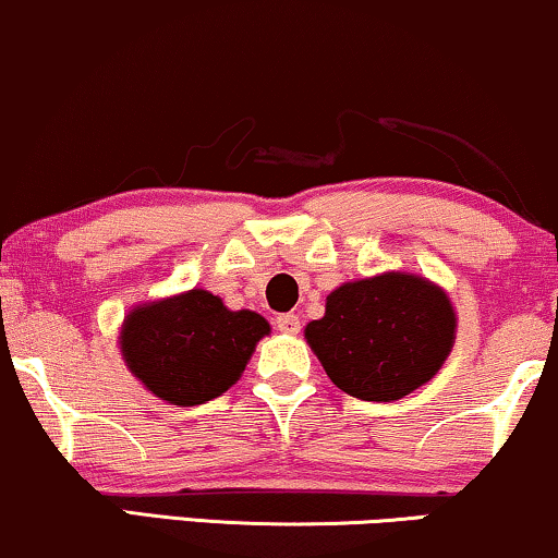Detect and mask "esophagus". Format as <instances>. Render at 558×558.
Returning a JSON list of instances; mask_svg holds the SVG:
<instances>
[{
    "label": "esophagus",
    "instance_id": "1",
    "mask_svg": "<svg viewBox=\"0 0 558 558\" xmlns=\"http://www.w3.org/2000/svg\"><path fill=\"white\" fill-rule=\"evenodd\" d=\"M275 329L286 331V335H299L301 331V322L295 314H280L278 319H275Z\"/></svg>",
    "mask_w": 558,
    "mask_h": 558
}]
</instances>
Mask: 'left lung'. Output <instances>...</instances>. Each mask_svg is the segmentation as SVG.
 I'll return each mask as SVG.
<instances>
[{
	"instance_id": "8db88e82",
	"label": "left lung",
	"mask_w": 558,
	"mask_h": 558,
	"mask_svg": "<svg viewBox=\"0 0 558 558\" xmlns=\"http://www.w3.org/2000/svg\"><path fill=\"white\" fill-rule=\"evenodd\" d=\"M456 337L448 295L417 275L386 272L329 293L306 340L337 389L363 401L407 397L440 371Z\"/></svg>"
}]
</instances>
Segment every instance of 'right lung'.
I'll return each mask as SVG.
<instances>
[{
  "label": "right lung",
  "instance_id": "obj_1",
  "mask_svg": "<svg viewBox=\"0 0 558 558\" xmlns=\"http://www.w3.org/2000/svg\"><path fill=\"white\" fill-rule=\"evenodd\" d=\"M270 331L255 312H229L218 295L187 291L129 314L121 350L141 384L159 399L195 407L221 397L242 376Z\"/></svg>",
  "mask_w": 558,
  "mask_h": 558
}]
</instances>
